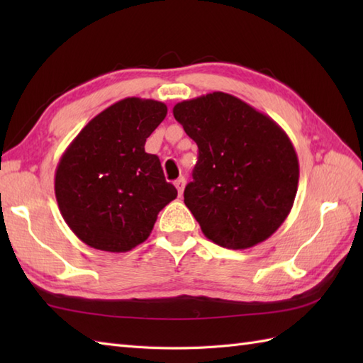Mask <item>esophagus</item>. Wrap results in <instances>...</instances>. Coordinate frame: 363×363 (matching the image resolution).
<instances>
[{
    "instance_id": "obj_1",
    "label": "esophagus",
    "mask_w": 363,
    "mask_h": 363,
    "mask_svg": "<svg viewBox=\"0 0 363 363\" xmlns=\"http://www.w3.org/2000/svg\"><path fill=\"white\" fill-rule=\"evenodd\" d=\"M174 186H176V189H177V194L182 195L184 187H186V179H184V177H179V179L174 181Z\"/></svg>"
}]
</instances>
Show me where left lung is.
I'll list each match as a JSON object with an SVG mask.
<instances>
[{"instance_id":"obj_1","label":"left lung","mask_w":363,"mask_h":363,"mask_svg":"<svg viewBox=\"0 0 363 363\" xmlns=\"http://www.w3.org/2000/svg\"><path fill=\"white\" fill-rule=\"evenodd\" d=\"M198 145L184 203L203 234L228 250L273 235L295 201L299 164L289 135L242 99L213 91L173 107Z\"/></svg>"}]
</instances>
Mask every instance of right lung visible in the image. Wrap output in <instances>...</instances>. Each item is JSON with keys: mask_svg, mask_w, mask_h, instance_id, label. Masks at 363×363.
<instances>
[{"mask_svg": "<svg viewBox=\"0 0 363 363\" xmlns=\"http://www.w3.org/2000/svg\"><path fill=\"white\" fill-rule=\"evenodd\" d=\"M167 117L154 99L125 98L91 118L60 157L54 191L65 223L95 250L126 252L150 237L177 196L145 142Z\"/></svg>", "mask_w": 363, "mask_h": 363, "instance_id": "add662e5", "label": "right lung"}]
</instances>
